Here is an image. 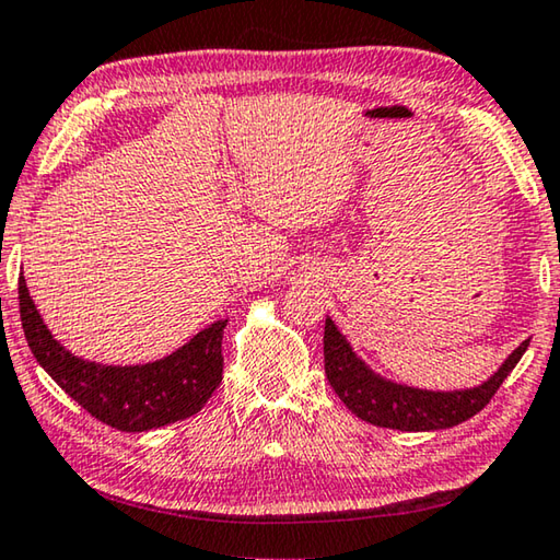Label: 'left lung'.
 Instances as JSON below:
<instances>
[{
    "label": "left lung",
    "mask_w": 560,
    "mask_h": 560,
    "mask_svg": "<svg viewBox=\"0 0 560 560\" xmlns=\"http://www.w3.org/2000/svg\"><path fill=\"white\" fill-rule=\"evenodd\" d=\"M528 343L530 338L501 363L494 375L467 390H422V387L387 381L371 365H365L363 358H358L330 318H326L324 330V360L330 387L360 420L402 432H432L454 428L485 410L499 385L506 381L521 355L526 353Z\"/></svg>",
    "instance_id": "left-lung-1"
}]
</instances>
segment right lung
<instances>
[{
	"mask_svg": "<svg viewBox=\"0 0 560 560\" xmlns=\"http://www.w3.org/2000/svg\"><path fill=\"white\" fill-rule=\"evenodd\" d=\"M19 314L36 363L83 410L120 432H148L192 417L222 383L226 318L214 320L189 343L153 363L103 365L73 355L51 336L24 277H19Z\"/></svg>",
	"mask_w": 560,
	"mask_h": 560,
	"instance_id": "add662e5",
	"label": "right lung"
}]
</instances>
